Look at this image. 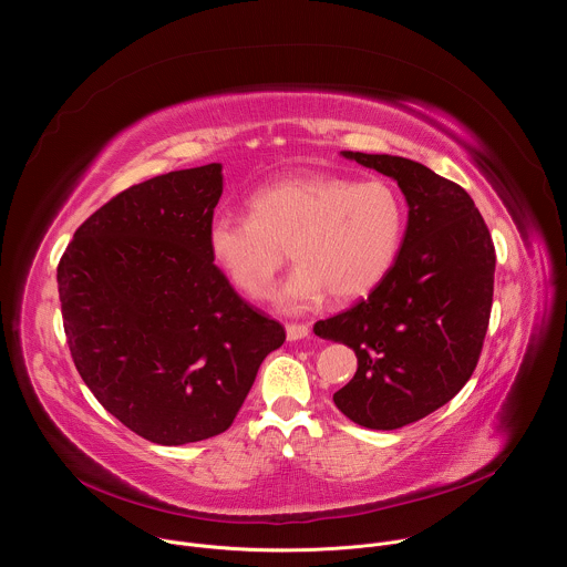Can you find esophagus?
<instances>
[{
  "instance_id": "obj_1",
  "label": "esophagus",
  "mask_w": 567,
  "mask_h": 567,
  "mask_svg": "<svg viewBox=\"0 0 567 567\" xmlns=\"http://www.w3.org/2000/svg\"><path fill=\"white\" fill-rule=\"evenodd\" d=\"M285 330H287V341H300L309 337V328L302 326V322H287Z\"/></svg>"
}]
</instances>
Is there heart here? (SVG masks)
Listing matches in <instances>:
<instances>
[{"instance_id":"obj_1","label":"heart","mask_w":567,"mask_h":567,"mask_svg":"<svg viewBox=\"0 0 567 567\" xmlns=\"http://www.w3.org/2000/svg\"><path fill=\"white\" fill-rule=\"evenodd\" d=\"M247 210L249 217L208 221V256L237 291L265 298L287 247L296 269L274 296L285 313L316 309L330 293L339 302L370 293L392 269L406 233V202L383 179L291 175L256 188Z\"/></svg>"}]
</instances>
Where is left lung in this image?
I'll use <instances>...</instances> for the list:
<instances>
[{
    "label": "left lung",
    "mask_w": 567,
    "mask_h": 567,
    "mask_svg": "<svg viewBox=\"0 0 567 567\" xmlns=\"http://www.w3.org/2000/svg\"><path fill=\"white\" fill-rule=\"evenodd\" d=\"M341 154L396 182L409 226L370 296L318 320L313 332L357 354V374L334 392L337 409L359 426L394 431L442 409L471 379L489 328L496 251L457 184L403 156Z\"/></svg>",
    "instance_id": "left-lung-1"
}]
</instances>
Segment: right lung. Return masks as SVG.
I'll list each match as a JSON object with an SVG mask.
<instances>
[{"label": "right lung", "instance_id": "obj_1", "mask_svg": "<svg viewBox=\"0 0 567 567\" xmlns=\"http://www.w3.org/2000/svg\"><path fill=\"white\" fill-rule=\"evenodd\" d=\"M221 164L136 184L80 224L58 265L71 359L121 424L182 446L224 433L285 328L213 265Z\"/></svg>", "mask_w": 567, "mask_h": 567}]
</instances>
